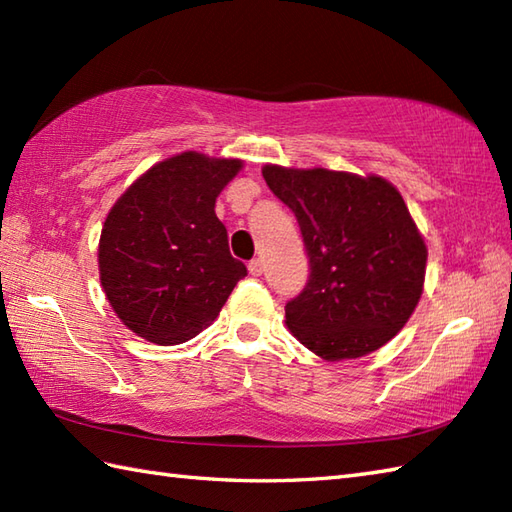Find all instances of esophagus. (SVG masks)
I'll return each instance as SVG.
<instances>
[{
	"label": "esophagus",
	"instance_id": "obj_1",
	"mask_svg": "<svg viewBox=\"0 0 512 512\" xmlns=\"http://www.w3.org/2000/svg\"><path fill=\"white\" fill-rule=\"evenodd\" d=\"M248 270H250V275H255V277H259L264 273V262L262 259H250V264H248Z\"/></svg>",
	"mask_w": 512,
	"mask_h": 512
}]
</instances>
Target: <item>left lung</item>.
<instances>
[{
	"mask_svg": "<svg viewBox=\"0 0 512 512\" xmlns=\"http://www.w3.org/2000/svg\"><path fill=\"white\" fill-rule=\"evenodd\" d=\"M295 213L308 284L286 303L290 332L325 361L358 358L394 339L416 310L427 246L394 184L328 169L264 167Z\"/></svg>",
	"mask_w": 512,
	"mask_h": 512,
	"instance_id": "left-lung-1",
	"label": "left lung"
}]
</instances>
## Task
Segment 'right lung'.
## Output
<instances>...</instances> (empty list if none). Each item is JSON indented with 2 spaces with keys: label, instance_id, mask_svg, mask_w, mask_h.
Returning a JSON list of instances; mask_svg holds the SVG:
<instances>
[{
  "label": "right lung",
  "instance_id": "1",
  "mask_svg": "<svg viewBox=\"0 0 512 512\" xmlns=\"http://www.w3.org/2000/svg\"><path fill=\"white\" fill-rule=\"evenodd\" d=\"M239 169V160L184 151L143 173L112 206L99 244L101 286L143 339H193L246 277L215 215V198Z\"/></svg>",
  "mask_w": 512,
  "mask_h": 512
}]
</instances>
